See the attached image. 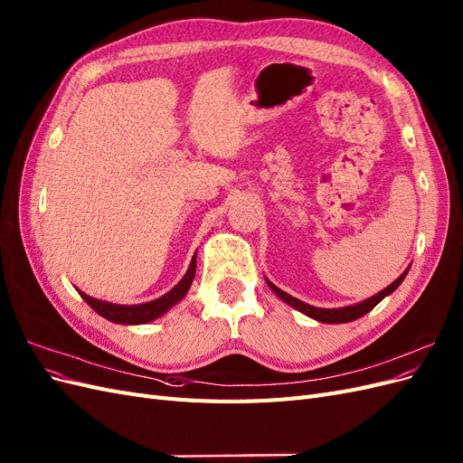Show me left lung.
Wrapping results in <instances>:
<instances>
[{
    "label": "left lung",
    "instance_id": "left-lung-1",
    "mask_svg": "<svg viewBox=\"0 0 463 463\" xmlns=\"http://www.w3.org/2000/svg\"><path fill=\"white\" fill-rule=\"evenodd\" d=\"M408 272H410V266L402 272V276H398L396 282H392L388 288H384L383 291H378L376 296H373V298H369V299H365V301H359V303H355V305L338 307V309H322V307H315V305H309V303H303L301 299L293 298V296H289V293H286V291H282L279 288H276V286L270 282V279H266V284H269V288L276 293V296H278L279 299L286 301L288 305H291L293 309H298L299 313H303V315H307V317H311V318H315V320H318V322H326V325H342V322H352V320H355V318H361L363 315H367L369 311H373L374 307H376L378 303H381L384 298H388L392 291L398 289V286L403 282V278L408 276Z\"/></svg>",
    "mask_w": 463,
    "mask_h": 463
}]
</instances>
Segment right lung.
Segmentation results:
<instances>
[{
	"instance_id": "right-lung-1",
	"label": "right lung",
	"mask_w": 463,
	"mask_h": 463,
	"mask_svg": "<svg viewBox=\"0 0 463 463\" xmlns=\"http://www.w3.org/2000/svg\"><path fill=\"white\" fill-rule=\"evenodd\" d=\"M194 270H197V253L193 255L189 269H187L185 276L179 279L177 286H174L170 291L164 293L162 298L148 301V303H141V305H118V303H109V301H100V299H94V298L87 296V293H82L79 289L77 291L98 315L108 318L109 322H116V325H146V322L165 315L174 305H177L187 296V291L194 279Z\"/></svg>"
}]
</instances>
